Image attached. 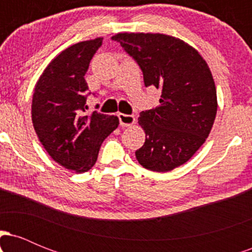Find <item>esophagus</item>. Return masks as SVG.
<instances>
[{
  "label": "esophagus",
  "instance_id": "34e87169",
  "mask_svg": "<svg viewBox=\"0 0 252 252\" xmlns=\"http://www.w3.org/2000/svg\"><path fill=\"white\" fill-rule=\"evenodd\" d=\"M118 120H120V124L122 126H129L135 124L136 120L132 115H126V114H118Z\"/></svg>",
  "mask_w": 252,
  "mask_h": 252
}]
</instances>
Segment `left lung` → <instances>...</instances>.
<instances>
[{
  "label": "left lung",
  "instance_id": "obj_1",
  "mask_svg": "<svg viewBox=\"0 0 252 252\" xmlns=\"http://www.w3.org/2000/svg\"><path fill=\"white\" fill-rule=\"evenodd\" d=\"M135 59L146 86L161 90L160 105L140 114L146 142L135 155L154 172L189 160L209 137L217 115L215 80L199 52L160 33H118L111 37Z\"/></svg>",
  "mask_w": 252,
  "mask_h": 252
}]
</instances>
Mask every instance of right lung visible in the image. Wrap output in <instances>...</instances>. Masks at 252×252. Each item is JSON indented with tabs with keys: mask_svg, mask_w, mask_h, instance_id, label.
<instances>
[{
	"mask_svg": "<svg viewBox=\"0 0 252 252\" xmlns=\"http://www.w3.org/2000/svg\"><path fill=\"white\" fill-rule=\"evenodd\" d=\"M103 37L82 41L58 54L34 89L32 121L40 142L56 162L77 173L96 163L103 141L117 128V116L88 109L85 80L90 62Z\"/></svg>",
	"mask_w": 252,
	"mask_h": 252,
	"instance_id": "obj_1",
	"label": "right lung"
}]
</instances>
